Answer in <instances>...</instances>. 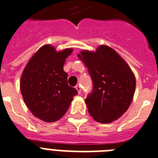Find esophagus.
<instances>
[{
    "mask_svg": "<svg viewBox=\"0 0 158 158\" xmlns=\"http://www.w3.org/2000/svg\"><path fill=\"white\" fill-rule=\"evenodd\" d=\"M76 89H77V92H78V94H79V95H80L81 93V87H80V85H76Z\"/></svg>",
    "mask_w": 158,
    "mask_h": 158,
    "instance_id": "obj_1",
    "label": "esophagus"
}]
</instances>
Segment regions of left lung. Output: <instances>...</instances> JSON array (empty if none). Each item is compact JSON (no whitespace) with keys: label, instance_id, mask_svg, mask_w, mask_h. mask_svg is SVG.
Listing matches in <instances>:
<instances>
[{"label":"left lung","instance_id":"8db88e82","mask_svg":"<svg viewBox=\"0 0 158 158\" xmlns=\"http://www.w3.org/2000/svg\"><path fill=\"white\" fill-rule=\"evenodd\" d=\"M78 57L93 81L92 92L85 100L91 117L102 123L120 118L129 109L136 87L130 67L107 45H100L96 51H81Z\"/></svg>","mask_w":158,"mask_h":158}]
</instances>
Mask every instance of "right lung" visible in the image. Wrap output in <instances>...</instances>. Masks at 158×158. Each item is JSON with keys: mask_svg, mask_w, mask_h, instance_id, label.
<instances>
[{"mask_svg": "<svg viewBox=\"0 0 158 158\" xmlns=\"http://www.w3.org/2000/svg\"><path fill=\"white\" fill-rule=\"evenodd\" d=\"M73 48L62 51L45 44L25 66L20 78V91L26 106L35 117L52 123L64 115L77 95L68 84V73L63 70L66 58Z\"/></svg>", "mask_w": 158, "mask_h": 158, "instance_id": "1", "label": "right lung"}]
</instances>
